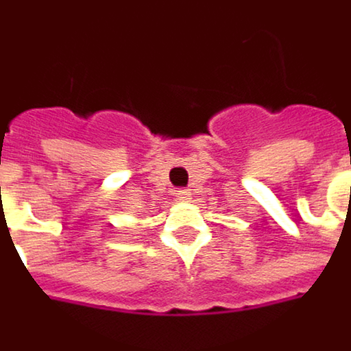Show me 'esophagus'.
Returning <instances> with one entry per match:
<instances>
[{"mask_svg":"<svg viewBox=\"0 0 351 351\" xmlns=\"http://www.w3.org/2000/svg\"><path fill=\"white\" fill-rule=\"evenodd\" d=\"M175 195H176V199H178V201H190V199H192V192H190V190H176Z\"/></svg>","mask_w":351,"mask_h":351,"instance_id":"esophagus-1","label":"esophagus"}]
</instances>
